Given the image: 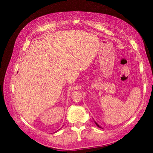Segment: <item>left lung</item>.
<instances>
[{"label": "left lung", "instance_id": "8db88e82", "mask_svg": "<svg viewBox=\"0 0 153 153\" xmlns=\"http://www.w3.org/2000/svg\"><path fill=\"white\" fill-rule=\"evenodd\" d=\"M96 125H97V126H98V127H99V128H100V126H98V124H97V123H96Z\"/></svg>", "mask_w": 153, "mask_h": 153}]
</instances>
